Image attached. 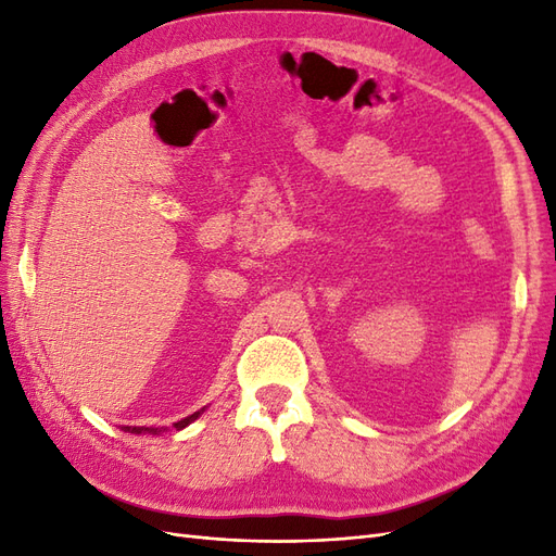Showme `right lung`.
<instances>
[{
	"instance_id": "1",
	"label": "right lung",
	"mask_w": 556,
	"mask_h": 556,
	"mask_svg": "<svg viewBox=\"0 0 556 556\" xmlns=\"http://www.w3.org/2000/svg\"><path fill=\"white\" fill-rule=\"evenodd\" d=\"M201 415V410L199 413H194V415H190V417H185V419H180V422H176L174 427L176 429H185L188 427L190 422H194V419ZM125 431H129V433H143V431H153V433H157V431H162V429H148V427H123Z\"/></svg>"
}]
</instances>
